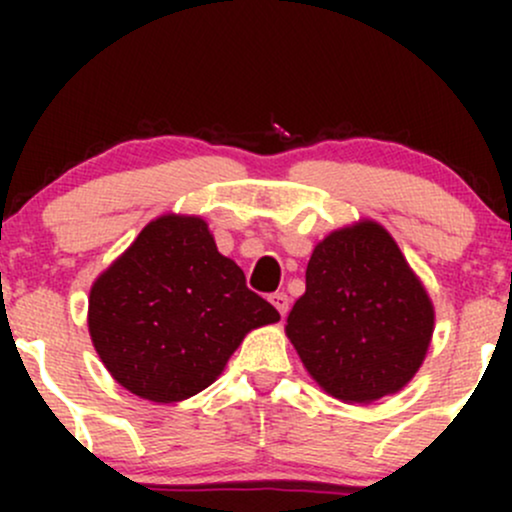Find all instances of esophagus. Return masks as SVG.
<instances>
[{"instance_id": "esophagus-1", "label": "esophagus", "mask_w": 512, "mask_h": 512, "mask_svg": "<svg viewBox=\"0 0 512 512\" xmlns=\"http://www.w3.org/2000/svg\"><path fill=\"white\" fill-rule=\"evenodd\" d=\"M269 301H272L274 308L279 310V315H281V317H284L286 313H289V296H286V293L276 291V293H272V296H269Z\"/></svg>"}]
</instances>
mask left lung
<instances>
[{
  "instance_id": "obj_1",
  "label": "left lung",
  "mask_w": 512,
  "mask_h": 512,
  "mask_svg": "<svg viewBox=\"0 0 512 512\" xmlns=\"http://www.w3.org/2000/svg\"><path fill=\"white\" fill-rule=\"evenodd\" d=\"M303 366L342 402L402 390L424 361L433 305L383 226L363 221L313 250L305 293L289 313Z\"/></svg>"
}]
</instances>
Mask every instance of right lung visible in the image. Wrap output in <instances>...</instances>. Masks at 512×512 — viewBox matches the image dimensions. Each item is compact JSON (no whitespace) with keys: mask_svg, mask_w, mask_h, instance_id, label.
<instances>
[{"mask_svg":"<svg viewBox=\"0 0 512 512\" xmlns=\"http://www.w3.org/2000/svg\"><path fill=\"white\" fill-rule=\"evenodd\" d=\"M276 320L197 216L151 221L88 298V332L105 368L163 404L209 387L245 334Z\"/></svg>","mask_w":512,"mask_h":512,"instance_id":"right-lung-1","label":"right lung"}]
</instances>
